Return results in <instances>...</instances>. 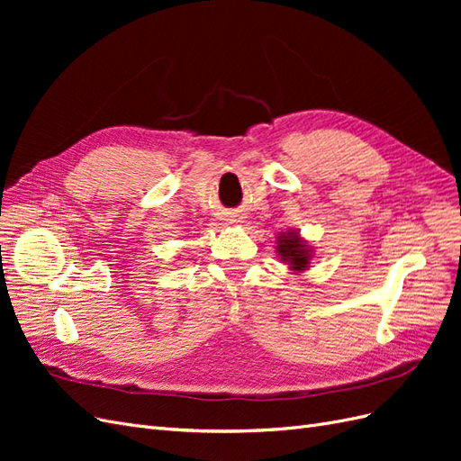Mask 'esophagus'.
<instances>
[{
    "mask_svg": "<svg viewBox=\"0 0 461 461\" xmlns=\"http://www.w3.org/2000/svg\"><path fill=\"white\" fill-rule=\"evenodd\" d=\"M234 222H239V221H234Z\"/></svg>",
    "mask_w": 461,
    "mask_h": 461,
    "instance_id": "obj_1",
    "label": "esophagus"
}]
</instances>
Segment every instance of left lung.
<instances>
[{"label": "left lung", "mask_w": 461, "mask_h": 461, "mask_svg": "<svg viewBox=\"0 0 461 461\" xmlns=\"http://www.w3.org/2000/svg\"><path fill=\"white\" fill-rule=\"evenodd\" d=\"M276 252L281 256L285 263L290 265L292 271H303L310 267V259H312V246H308L298 230H288L281 232L276 242Z\"/></svg>", "instance_id": "left-lung-1"}]
</instances>
